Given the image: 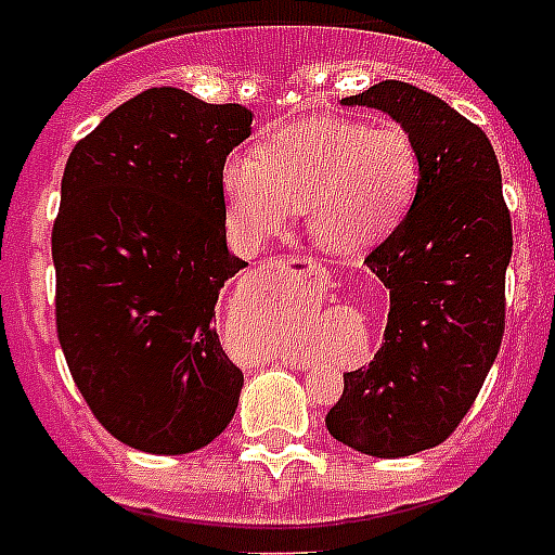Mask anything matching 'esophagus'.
<instances>
[{"label":"esophagus","instance_id":"obj_1","mask_svg":"<svg viewBox=\"0 0 555 555\" xmlns=\"http://www.w3.org/2000/svg\"><path fill=\"white\" fill-rule=\"evenodd\" d=\"M262 268L273 270V273H296V276L310 279L313 285H324V282H327V270L315 262H299V259H282V256H270Z\"/></svg>","mask_w":555,"mask_h":555}]
</instances>
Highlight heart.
Listing matches in <instances>:
<instances>
[{
  "instance_id": "1",
  "label": "heart",
  "mask_w": 555,
  "mask_h": 555,
  "mask_svg": "<svg viewBox=\"0 0 555 555\" xmlns=\"http://www.w3.org/2000/svg\"><path fill=\"white\" fill-rule=\"evenodd\" d=\"M421 146L398 120L319 115L270 129L222 166L228 208L250 234H270L301 206L307 231L338 254L384 242L412 211Z\"/></svg>"
}]
</instances>
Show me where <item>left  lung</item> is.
Returning a JSON list of instances; mask_svg holds the SVG:
<instances>
[{
    "mask_svg": "<svg viewBox=\"0 0 555 555\" xmlns=\"http://www.w3.org/2000/svg\"><path fill=\"white\" fill-rule=\"evenodd\" d=\"M341 104L403 124L421 146L423 183L406 220L364 259L389 291L384 344L344 375L324 423L361 454L409 457L460 426L500 352L511 211L491 141L446 101L380 81Z\"/></svg>",
    "mask_w": 555,
    "mask_h": 555,
    "instance_id": "left-lung-1",
    "label": "left lung"
}]
</instances>
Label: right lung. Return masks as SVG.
Segmentation results:
<instances>
[{
  "mask_svg": "<svg viewBox=\"0 0 555 555\" xmlns=\"http://www.w3.org/2000/svg\"><path fill=\"white\" fill-rule=\"evenodd\" d=\"M254 112L152 87L69 152L53 225L55 330L115 440L189 454L231 423L242 372L214 330L245 268L225 245L222 166Z\"/></svg>",
  "mask_w": 555,
  "mask_h": 555,
  "instance_id": "obj_1",
  "label": "right lung"
}]
</instances>
